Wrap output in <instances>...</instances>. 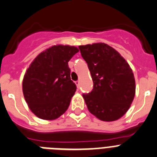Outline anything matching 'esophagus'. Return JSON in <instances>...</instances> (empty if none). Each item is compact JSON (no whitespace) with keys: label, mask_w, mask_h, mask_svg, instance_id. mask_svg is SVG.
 <instances>
[{"label":"esophagus","mask_w":157,"mask_h":157,"mask_svg":"<svg viewBox=\"0 0 157 157\" xmlns=\"http://www.w3.org/2000/svg\"><path fill=\"white\" fill-rule=\"evenodd\" d=\"M75 83L76 85H77V87L80 88V81H76Z\"/></svg>","instance_id":"esophagus-1"}]
</instances>
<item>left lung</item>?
Returning <instances> with one entry per match:
<instances>
[{"instance_id": "8db88e82", "label": "left lung", "mask_w": 157, "mask_h": 157, "mask_svg": "<svg viewBox=\"0 0 157 157\" xmlns=\"http://www.w3.org/2000/svg\"><path fill=\"white\" fill-rule=\"evenodd\" d=\"M94 82L83 94L88 110L102 121L121 118L130 109L136 93L133 71L118 51L104 43L79 46Z\"/></svg>"}]
</instances>
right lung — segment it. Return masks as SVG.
Instances as JSON below:
<instances>
[{
  "mask_svg": "<svg viewBox=\"0 0 157 157\" xmlns=\"http://www.w3.org/2000/svg\"><path fill=\"white\" fill-rule=\"evenodd\" d=\"M79 51L57 44L38 54L24 74L22 90L31 112L45 121H54L68 109L76 92L68 62Z\"/></svg>",
  "mask_w": 157,
  "mask_h": 157,
  "instance_id": "add662e5",
  "label": "right lung"
}]
</instances>
